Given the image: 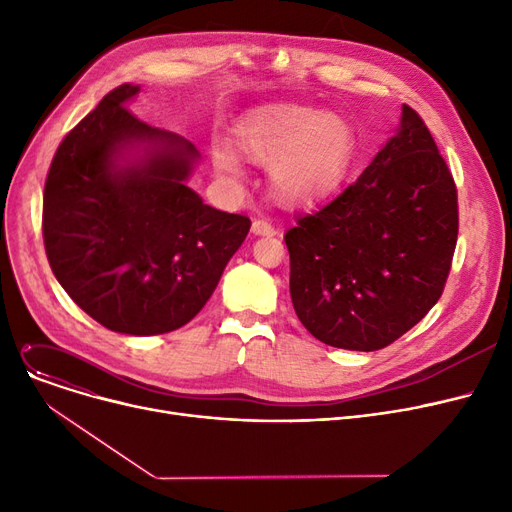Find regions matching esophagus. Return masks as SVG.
I'll list each match as a JSON object with an SVG mask.
<instances>
[{
	"label": "esophagus",
	"mask_w": 512,
	"mask_h": 512,
	"mask_svg": "<svg viewBox=\"0 0 512 512\" xmlns=\"http://www.w3.org/2000/svg\"><path fill=\"white\" fill-rule=\"evenodd\" d=\"M251 230H253V234H257V236H274V234H278V230L274 228V224L263 220V218L255 220L253 226H251Z\"/></svg>",
	"instance_id": "obj_1"
}]
</instances>
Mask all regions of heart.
Instances as JSON below:
<instances>
[{
    "label": "heart",
    "instance_id": "1",
    "mask_svg": "<svg viewBox=\"0 0 512 512\" xmlns=\"http://www.w3.org/2000/svg\"><path fill=\"white\" fill-rule=\"evenodd\" d=\"M234 141L257 164H272L274 191L288 205H309L332 195L344 182L355 151V134L344 118L292 101L242 114L234 124ZM213 161L228 176L240 172V161L226 141L215 143Z\"/></svg>",
    "mask_w": 512,
    "mask_h": 512
}]
</instances>
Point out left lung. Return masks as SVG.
<instances>
[{
	"mask_svg": "<svg viewBox=\"0 0 512 512\" xmlns=\"http://www.w3.org/2000/svg\"><path fill=\"white\" fill-rule=\"evenodd\" d=\"M459 234L454 178L409 105L363 174L284 234L301 324L346 351H380L427 315Z\"/></svg>",
	"mask_w": 512,
	"mask_h": 512,
	"instance_id": "1",
	"label": "left lung"
}]
</instances>
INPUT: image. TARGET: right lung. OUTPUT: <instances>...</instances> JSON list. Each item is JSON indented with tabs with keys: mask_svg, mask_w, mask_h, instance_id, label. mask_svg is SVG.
<instances>
[{
	"mask_svg": "<svg viewBox=\"0 0 512 512\" xmlns=\"http://www.w3.org/2000/svg\"><path fill=\"white\" fill-rule=\"evenodd\" d=\"M120 85L60 143L43 193L53 276L103 328L155 336L188 324L247 238V215L186 186L199 151L128 110Z\"/></svg>",
	"mask_w": 512,
	"mask_h": 512,
	"instance_id": "1",
	"label": "right lung"
}]
</instances>
